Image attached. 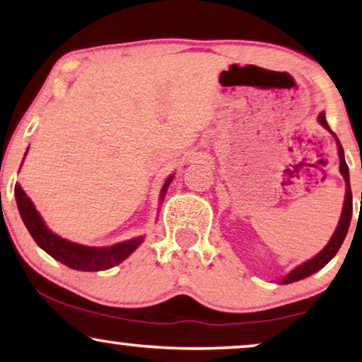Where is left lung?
I'll return each instance as SVG.
<instances>
[{
    "label": "left lung",
    "instance_id": "obj_1",
    "mask_svg": "<svg viewBox=\"0 0 362 362\" xmlns=\"http://www.w3.org/2000/svg\"><path fill=\"white\" fill-rule=\"evenodd\" d=\"M318 121H320V124H322L325 129H328L329 132H332V134L334 136V139H336V144H338L339 172H341V175H343V179L346 182V197H344L343 211H341V218H339L338 226H336V231L333 233V236L328 241L327 246H325L322 251L317 254V256L312 257V259H308V261L303 262L302 266L295 267L293 271H290L287 276L282 277L281 281H279V284H292V282L302 281V279L312 276V274L318 272L320 269H323L325 266H327V264L336 256V252H338V249L341 247V244H343L346 234H348V230H349L351 216H353V193H351L349 169H348V164H346V160H344L343 146H341V142H339L338 137H336L334 132L329 129V126L327 123V118H325V111H322V113H320Z\"/></svg>",
    "mask_w": 362,
    "mask_h": 362
}]
</instances>
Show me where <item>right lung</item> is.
<instances>
[{
	"mask_svg": "<svg viewBox=\"0 0 362 362\" xmlns=\"http://www.w3.org/2000/svg\"><path fill=\"white\" fill-rule=\"evenodd\" d=\"M172 179H174V174L165 180L164 187H162L160 202L164 200L167 187L170 185ZM14 197H16L19 215H21L24 225H26L34 241L37 243V246L42 247L55 261L62 262L67 267L75 269V271L98 272L118 266L126 257L131 256L141 246V243L144 241V236H137L129 239V241H123L106 247H90L83 246V244L72 243L69 239L57 236V234L45 226L39 211L35 210L34 203L30 202V198L24 193L19 183L14 185Z\"/></svg>",
	"mask_w": 362,
	"mask_h": 362,
	"instance_id": "obj_1",
	"label": "right lung"
}]
</instances>
